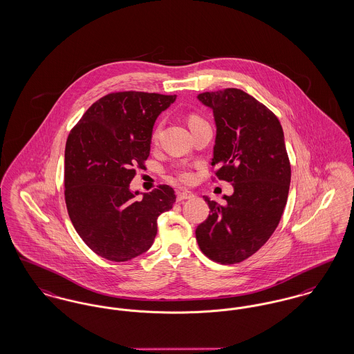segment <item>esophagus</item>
I'll use <instances>...</instances> for the list:
<instances>
[{"mask_svg": "<svg viewBox=\"0 0 354 354\" xmlns=\"http://www.w3.org/2000/svg\"><path fill=\"white\" fill-rule=\"evenodd\" d=\"M193 197H194V194H193L192 192H187V190L178 192V193H177V201H178V203H183V201H185V200H190V198H193Z\"/></svg>", "mask_w": 354, "mask_h": 354, "instance_id": "1", "label": "esophagus"}]
</instances>
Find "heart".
<instances>
[{"instance_id":"obj_1","label":"heart","mask_w":354,"mask_h":354,"mask_svg":"<svg viewBox=\"0 0 354 354\" xmlns=\"http://www.w3.org/2000/svg\"><path fill=\"white\" fill-rule=\"evenodd\" d=\"M200 121H203V118H201L200 115H197V114H190L189 118H187L189 127H193L194 124H197V122H200ZM158 133H160V125H157V127L154 128V131L151 133V138L156 140V138L158 137ZM174 174H176L177 180H180V181H183V183H189V181L193 178L192 171L186 168L176 169V170H174Z\"/></svg>"}]
</instances>
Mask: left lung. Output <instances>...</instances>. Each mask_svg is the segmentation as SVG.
I'll return each mask as SVG.
<instances>
[{"mask_svg": "<svg viewBox=\"0 0 354 354\" xmlns=\"http://www.w3.org/2000/svg\"><path fill=\"white\" fill-rule=\"evenodd\" d=\"M212 108L217 125L212 167L213 180L230 183L223 204L210 201L209 216L196 229L206 257L223 265L249 259L270 239L283 213L290 161L279 118L241 89L198 94Z\"/></svg>", "mask_w": 354, "mask_h": 354, "instance_id": "left-lung-1", "label": "left lung"}]
</instances>
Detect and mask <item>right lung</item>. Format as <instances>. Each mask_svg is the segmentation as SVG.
<instances>
[{
  "label": "right lung",
  "instance_id": "add662e5",
  "mask_svg": "<svg viewBox=\"0 0 354 354\" xmlns=\"http://www.w3.org/2000/svg\"><path fill=\"white\" fill-rule=\"evenodd\" d=\"M176 94L113 92L97 100L69 133L65 147V203L75 232L95 254L115 262L145 253L157 218L176 203L158 185L141 201L129 189L136 169H147L156 118Z\"/></svg>",
  "mask_w": 354,
  "mask_h": 354
}]
</instances>
